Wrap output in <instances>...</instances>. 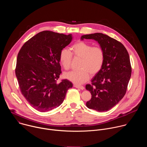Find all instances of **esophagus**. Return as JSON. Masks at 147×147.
<instances>
[{
	"label": "esophagus",
	"mask_w": 147,
	"mask_h": 147,
	"mask_svg": "<svg viewBox=\"0 0 147 147\" xmlns=\"http://www.w3.org/2000/svg\"><path fill=\"white\" fill-rule=\"evenodd\" d=\"M74 87L77 88H80V89H81V90H83L84 89V86H82L75 84V85H74Z\"/></svg>",
	"instance_id": "esophagus-1"
}]
</instances>
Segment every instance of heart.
I'll use <instances>...</instances> for the list:
<instances>
[{
  "label": "heart",
  "mask_w": 147,
  "mask_h": 147,
  "mask_svg": "<svg viewBox=\"0 0 147 147\" xmlns=\"http://www.w3.org/2000/svg\"><path fill=\"white\" fill-rule=\"evenodd\" d=\"M70 50L63 49L59 53V61L65 70L70 67L72 55L81 58L78 65L80 69L66 73L65 77L76 84H81L95 76L101 70L105 60V52L99 46L92 47L85 42L80 41L73 45Z\"/></svg>",
  "instance_id": "b5f03b06"
}]
</instances>
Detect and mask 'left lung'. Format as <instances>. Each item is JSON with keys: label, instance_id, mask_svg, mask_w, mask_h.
I'll return each mask as SVG.
<instances>
[{"label": "left lung", "instance_id": "left-lung-1", "mask_svg": "<svg viewBox=\"0 0 147 147\" xmlns=\"http://www.w3.org/2000/svg\"><path fill=\"white\" fill-rule=\"evenodd\" d=\"M84 39L97 41L105 52L101 70L91 80L92 84L86 86L92 95L86 106L100 112L109 111L126 92L131 74L129 55L121 42L102 33L82 35Z\"/></svg>", "mask_w": 147, "mask_h": 147}]
</instances>
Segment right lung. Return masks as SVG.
I'll use <instances>...</instances> for the list:
<instances>
[{
	"instance_id": "add662e5",
	"label": "right lung",
	"mask_w": 147,
	"mask_h": 147,
	"mask_svg": "<svg viewBox=\"0 0 147 147\" xmlns=\"http://www.w3.org/2000/svg\"><path fill=\"white\" fill-rule=\"evenodd\" d=\"M72 39L71 34L44 31L27 40L18 53L15 71L21 92L40 112L59 107L73 87L66 79L56 82L61 73L60 52Z\"/></svg>"
}]
</instances>
